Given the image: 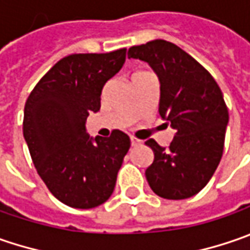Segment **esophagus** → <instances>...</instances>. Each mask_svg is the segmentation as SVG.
Returning a JSON list of instances; mask_svg holds the SVG:
<instances>
[{
  "instance_id": "34e87169",
  "label": "esophagus",
  "mask_w": 250,
  "mask_h": 250,
  "mask_svg": "<svg viewBox=\"0 0 250 250\" xmlns=\"http://www.w3.org/2000/svg\"><path fill=\"white\" fill-rule=\"evenodd\" d=\"M130 140H131V146H140V144H141V141H140V140H137L136 137H131Z\"/></svg>"
}]
</instances>
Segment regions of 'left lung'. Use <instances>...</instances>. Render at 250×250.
<instances>
[{"label": "left lung", "mask_w": 250, "mask_h": 250, "mask_svg": "<svg viewBox=\"0 0 250 250\" xmlns=\"http://www.w3.org/2000/svg\"><path fill=\"white\" fill-rule=\"evenodd\" d=\"M128 59L146 61L161 83L159 116L175 128L168 148L149 138L154 162L146 178L162 199L182 200L197 194L211 179L224 151L228 109L218 83L200 62L167 40L128 49Z\"/></svg>", "instance_id": "obj_1"}]
</instances>
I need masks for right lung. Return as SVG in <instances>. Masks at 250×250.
<instances>
[{
	"label": "right lung",
	"mask_w": 250,
	"mask_h": 250,
	"mask_svg": "<svg viewBox=\"0 0 250 250\" xmlns=\"http://www.w3.org/2000/svg\"><path fill=\"white\" fill-rule=\"evenodd\" d=\"M125 49L71 54L56 62L27 98L23 137L39 176L51 194L74 208L107 200L130 148L120 130L89 137L86 117L101 109L104 83L125 61Z\"/></svg>",
	"instance_id": "obj_1"
}]
</instances>
